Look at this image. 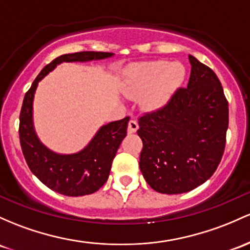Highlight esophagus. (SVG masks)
I'll list each match as a JSON object with an SVG mask.
<instances>
[{
    "mask_svg": "<svg viewBox=\"0 0 250 250\" xmlns=\"http://www.w3.org/2000/svg\"><path fill=\"white\" fill-rule=\"evenodd\" d=\"M139 129V125H138V121L136 120H130L129 123H128V133H135L136 130Z\"/></svg>",
    "mask_w": 250,
    "mask_h": 250,
    "instance_id": "esophagus-1",
    "label": "esophagus"
}]
</instances>
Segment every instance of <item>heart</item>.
<instances>
[{
    "label": "heart",
    "instance_id": "b5f03b06",
    "mask_svg": "<svg viewBox=\"0 0 250 250\" xmlns=\"http://www.w3.org/2000/svg\"><path fill=\"white\" fill-rule=\"evenodd\" d=\"M180 62H148L130 66L121 83V91L130 100L142 99L148 110H159L171 101L185 79Z\"/></svg>",
    "mask_w": 250,
    "mask_h": 250
}]
</instances>
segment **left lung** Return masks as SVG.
I'll return each instance as SVG.
<instances>
[{
  "instance_id": "1",
  "label": "left lung",
  "mask_w": 250,
  "mask_h": 250,
  "mask_svg": "<svg viewBox=\"0 0 250 250\" xmlns=\"http://www.w3.org/2000/svg\"><path fill=\"white\" fill-rule=\"evenodd\" d=\"M191 75L168 103L139 119L140 169L156 192L178 194L215 173L226 147L229 108L216 73L188 56Z\"/></svg>"
}]
</instances>
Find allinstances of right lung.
Listing matches in <instances>:
<instances>
[{
	"instance_id": "add662e5",
	"label": "right lung",
	"mask_w": 250,
	"mask_h": 250,
	"mask_svg": "<svg viewBox=\"0 0 250 250\" xmlns=\"http://www.w3.org/2000/svg\"><path fill=\"white\" fill-rule=\"evenodd\" d=\"M108 52H77L62 54L46 65L26 92L20 112L19 135L26 163L32 173L48 188L70 197L85 196L100 190L108 180L111 164L127 135L129 117L104 125L87 146L75 154H58L38 138L33 125V100L41 79L62 62H91L110 58Z\"/></svg>"
}]
</instances>
